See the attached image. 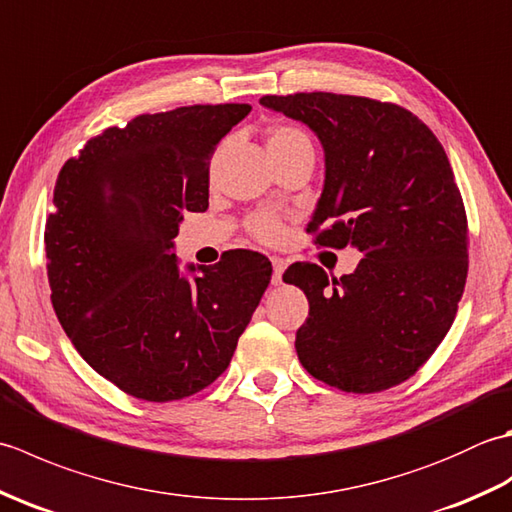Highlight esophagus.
<instances>
[{
    "label": "esophagus",
    "mask_w": 512,
    "mask_h": 512,
    "mask_svg": "<svg viewBox=\"0 0 512 512\" xmlns=\"http://www.w3.org/2000/svg\"><path fill=\"white\" fill-rule=\"evenodd\" d=\"M270 262H273V284L279 286L281 275H284V270H286V262L281 257H270Z\"/></svg>",
    "instance_id": "34e87169"
}]
</instances>
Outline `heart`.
I'll use <instances>...</instances> for the list:
<instances>
[{
  "label": "heart",
  "mask_w": 512,
  "mask_h": 512,
  "mask_svg": "<svg viewBox=\"0 0 512 512\" xmlns=\"http://www.w3.org/2000/svg\"><path fill=\"white\" fill-rule=\"evenodd\" d=\"M299 143H310V140L306 134L299 132V129H295V127H277L268 136V151L281 149V147H292ZM250 233H253L257 239H262V242H277V239L284 235V226H281V222L275 215L262 213V215H255L253 220H250Z\"/></svg>",
  "instance_id": "heart-1"
}]
</instances>
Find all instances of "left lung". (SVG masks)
<instances>
[{
  "label": "left lung",
  "instance_id": "left-lung-1",
  "mask_svg": "<svg viewBox=\"0 0 512 512\" xmlns=\"http://www.w3.org/2000/svg\"><path fill=\"white\" fill-rule=\"evenodd\" d=\"M259 103L310 127L323 147L325 180L308 231H319V246L350 244L363 255L341 279L299 262L284 273L310 303L299 361L343 391L394 387L436 352L466 284V213L449 158L398 105L332 92Z\"/></svg>",
  "mask_w": 512,
  "mask_h": 512
}]
</instances>
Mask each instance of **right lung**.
I'll return each instance as SVG.
<instances>
[{"label": "right lung", "instance_id": "right-lung-1", "mask_svg": "<svg viewBox=\"0 0 512 512\" xmlns=\"http://www.w3.org/2000/svg\"><path fill=\"white\" fill-rule=\"evenodd\" d=\"M250 105H191L107 127L65 162L46 222L61 328L94 372L151 402L187 398L228 367L273 266L231 250L173 253L184 213L209 209V160Z\"/></svg>", "mask_w": 512, "mask_h": 512}]
</instances>
